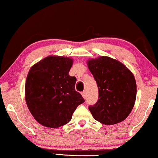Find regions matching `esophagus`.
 I'll return each instance as SVG.
<instances>
[{"instance_id":"esophagus-1","label":"esophagus","mask_w":158,"mask_h":158,"mask_svg":"<svg viewBox=\"0 0 158 158\" xmlns=\"http://www.w3.org/2000/svg\"><path fill=\"white\" fill-rule=\"evenodd\" d=\"M81 95H82V97L84 98V99H85V98H86V93H85V91L81 92Z\"/></svg>"}]
</instances>
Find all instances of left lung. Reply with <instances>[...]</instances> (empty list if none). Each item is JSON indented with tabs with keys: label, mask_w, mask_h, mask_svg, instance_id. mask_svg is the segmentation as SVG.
<instances>
[{
	"label": "left lung",
	"mask_w": 158,
	"mask_h": 158,
	"mask_svg": "<svg viewBox=\"0 0 158 158\" xmlns=\"http://www.w3.org/2000/svg\"><path fill=\"white\" fill-rule=\"evenodd\" d=\"M87 64L99 89L97 102L89 108L92 116L104 125L123 121L136 102L134 74L122 62L109 56L89 59Z\"/></svg>",
	"instance_id": "obj_1"
}]
</instances>
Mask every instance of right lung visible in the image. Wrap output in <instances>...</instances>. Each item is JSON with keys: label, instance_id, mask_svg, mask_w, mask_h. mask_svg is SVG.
Wrapping results in <instances>:
<instances>
[{"label": "right lung", "instance_id": "1", "mask_svg": "<svg viewBox=\"0 0 158 158\" xmlns=\"http://www.w3.org/2000/svg\"><path fill=\"white\" fill-rule=\"evenodd\" d=\"M69 57L48 56L32 65L25 82L24 97L35 120L48 128L68 123L85 100L75 91L76 78L69 75Z\"/></svg>", "mask_w": 158, "mask_h": 158}]
</instances>
